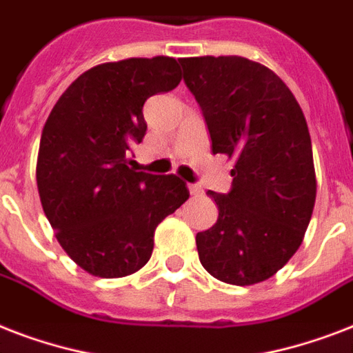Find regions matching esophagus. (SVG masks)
Here are the masks:
<instances>
[{
    "label": "esophagus",
    "instance_id": "obj_1",
    "mask_svg": "<svg viewBox=\"0 0 353 353\" xmlns=\"http://www.w3.org/2000/svg\"><path fill=\"white\" fill-rule=\"evenodd\" d=\"M188 190H190V194H192L194 198H198V196H201V194H203V188L199 187V185H194V183H190V185H188Z\"/></svg>",
    "mask_w": 353,
    "mask_h": 353
}]
</instances>
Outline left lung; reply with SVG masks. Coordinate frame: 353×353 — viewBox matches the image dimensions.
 I'll list each match as a JSON object with an SVG mask.
<instances>
[{
	"instance_id": "obj_1",
	"label": "left lung",
	"mask_w": 353,
	"mask_h": 353,
	"mask_svg": "<svg viewBox=\"0 0 353 353\" xmlns=\"http://www.w3.org/2000/svg\"><path fill=\"white\" fill-rule=\"evenodd\" d=\"M212 154L234 159L227 194L209 190L218 221L196 234L199 262L232 285L258 284L285 265L312 220L317 181L306 119L290 88L241 57L181 58Z\"/></svg>"
}]
</instances>
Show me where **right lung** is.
I'll use <instances>...</instances> for the list:
<instances>
[{
	"instance_id": "add662e5",
	"label": "right lung",
	"mask_w": 353,
	"mask_h": 353,
	"mask_svg": "<svg viewBox=\"0 0 353 353\" xmlns=\"http://www.w3.org/2000/svg\"><path fill=\"white\" fill-rule=\"evenodd\" d=\"M179 80L170 57L101 63L63 91L47 119L36 163L41 207L63 251L90 274L139 271L155 227L190 196L177 176L130 166L132 144L146 133L144 102Z\"/></svg>"
}]
</instances>
